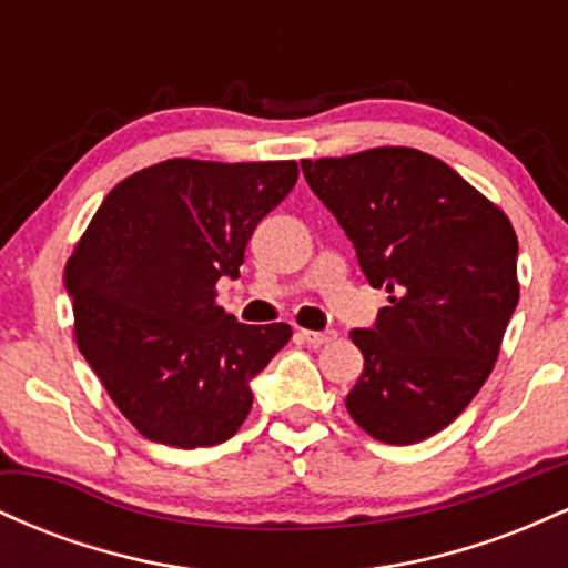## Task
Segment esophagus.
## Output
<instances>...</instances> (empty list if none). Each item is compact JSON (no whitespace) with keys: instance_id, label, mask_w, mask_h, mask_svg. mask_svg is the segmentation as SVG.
<instances>
[{"instance_id":"1","label":"esophagus","mask_w":568,"mask_h":568,"mask_svg":"<svg viewBox=\"0 0 568 568\" xmlns=\"http://www.w3.org/2000/svg\"><path fill=\"white\" fill-rule=\"evenodd\" d=\"M336 331H302V338L312 347H323V344L336 342Z\"/></svg>"}]
</instances>
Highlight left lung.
I'll return each mask as SVG.
<instances>
[{
  "label": "left lung",
  "mask_w": 568,
  "mask_h": 568,
  "mask_svg": "<svg viewBox=\"0 0 568 568\" xmlns=\"http://www.w3.org/2000/svg\"><path fill=\"white\" fill-rule=\"evenodd\" d=\"M312 192L387 288L347 410L371 438L410 446L440 433L484 387L518 304L510 219L454 168L408 146L302 160Z\"/></svg>",
  "instance_id": "left-lung-1"
}]
</instances>
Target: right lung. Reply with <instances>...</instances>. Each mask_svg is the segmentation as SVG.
Listing matches in <instances>:
<instances>
[{
	"label": "right lung",
	"instance_id": "right-lung-1",
	"mask_svg": "<svg viewBox=\"0 0 568 568\" xmlns=\"http://www.w3.org/2000/svg\"><path fill=\"white\" fill-rule=\"evenodd\" d=\"M298 165L175 158L120 181L74 245L63 283L77 347L143 438L216 446L251 414V379L291 325H245L216 304Z\"/></svg>",
	"mask_w": 568,
	"mask_h": 568
}]
</instances>
